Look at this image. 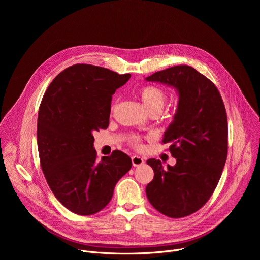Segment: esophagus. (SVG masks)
<instances>
[{
    "mask_svg": "<svg viewBox=\"0 0 260 260\" xmlns=\"http://www.w3.org/2000/svg\"><path fill=\"white\" fill-rule=\"evenodd\" d=\"M132 163H133L134 167H139V166L143 165L144 160L140 156H133L132 157Z\"/></svg>",
    "mask_w": 260,
    "mask_h": 260,
    "instance_id": "esophagus-1",
    "label": "esophagus"
}]
</instances>
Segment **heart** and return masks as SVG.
Instances as JSON below:
<instances>
[{"instance_id":"b5f03b06","label":"heart","mask_w":260,"mask_h":260,"mask_svg":"<svg viewBox=\"0 0 260 260\" xmlns=\"http://www.w3.org/2000/svg\"><path fill=\"white\" fill-rule=\"evenodd\" d=\"M139 95L144 104V106L147 108L148 112L153 111H161L162 107L165 106L167 102V93L162 88L155 86V85H144L139 89ZM117 100H115L111 106L112 112L116 108ZM128 143L136 147L139 148L141 146V140L136 135H132L128 138Z\"/></svg>"}]
</instances>
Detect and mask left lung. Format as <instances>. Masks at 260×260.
<instances>
[{
    "instance_id": "1",
    "label": "left lung",
    "mask_w": 260,
    "mask_h": 260,
    "mask_svg": "<svg viewBox=\"0 0 260 260\" xmlns=\"http://www.w3.org/2000/svg\"><path fill=\"white\" fill-rule=\"evenodd\" d=\"M174 86L179 103L163 144L176 159L165 169L160 160L146 162L154 179L146 185L152 206L171 218L197 212L213 195L228 156V117L213 82L188 65H177L146 78Z\"/></svg>"
}]
</instances>
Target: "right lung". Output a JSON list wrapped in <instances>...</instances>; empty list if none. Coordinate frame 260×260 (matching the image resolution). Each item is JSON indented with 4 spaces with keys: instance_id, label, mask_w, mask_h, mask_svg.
Here are the masks:
<instances>
[{
    "instance_id": "add662e5",
    "label": "right lung",
    "mask_w": 260,
    "mask_h": 260,
    "mask_svg": "<svg viewBox=\"0 0 260 260\" xmlns=\"http://www.w3.org/2000/svg\"><path fill=\"white\" fill-rule=\"evenodd\" d=\"M129 74L75 64L52 80L41 101L37 140L41 168L53 195L71 212L87 216L111 201L132 168L121 151L97 161L93 133L109 124L112 94Z\"/></svg>"
}]
</instances>
